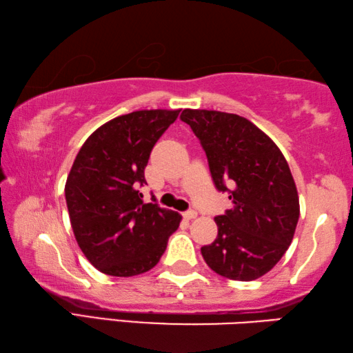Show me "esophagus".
Wrapping results in <instances>:
<instances>
[{
	"label": "esophagus",
	"mask_w": 353,
	"mask_h": 353,
	"mask_svg": "<svg viewBox=\"0 0 353 353\" xmlns=\"http://www.w3.org/2000/svg\"><path fill=\"white\" fill-rule=\"evenodd\" d=\"M183 217L186 219V220H192V219L196 217V211H194V209H190V211L183 212Z\"/></svg>",
	"instance_id": "1"
}]
</instances>
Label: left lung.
I'll use <instances>...</instances> for the list:
<instances>
[{"label":"left lung","instance_id":"1","mask_svg":"<svg viewBox=\"0 0 353 353\" xmlns=\"http://www.w3.org/2000/svg\"><path fill=\"white\" fill-rule=\"evenodd\" d=\"M206 152L215 188L232 209L215 217L217 239L201 248L208 267L232 281H254L285 254L299 220L292 172L273 141L239 114L183 110Z\"/></svg>","mask_w":353,"mask_h":353}]
</instances>
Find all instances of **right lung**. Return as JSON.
<instances>
[{"label": "right lung", "mask_w": 353, "mask_h": 353, "mask_svg": "<svg viewBox=\"0 0 353 353\" xmlns=\"http://www.w3.org/2000/svg\"><path fill=\"white\" fill-rule=\"evenodd\" d=\"M180 110H139L108 121L80 147L65 184L72 232L92 267L130 277L159 262L181 215L142 201L150 152Z\"/></svg>", "instance_id": "add662e5"}]
</instances>
